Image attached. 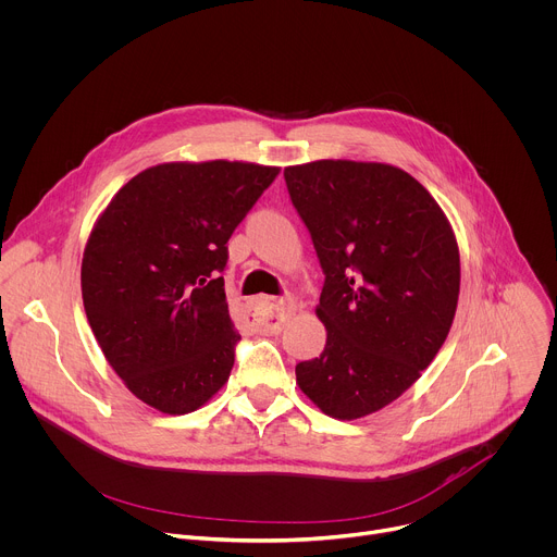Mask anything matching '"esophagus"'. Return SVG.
I'll return each mask as SVG.
<instances>
[{
	"mask_svg": "<svg viewBox=\"0 0 557 557\" xmlns=\"http://www.w3.org/2000/svg\"><path fill=\"white\" fill-rule=\"evenodd\" d=\"M295 310V301L286 297H258L249 306V317L256 327L277 332L284 319Z\"/></svg>",
	"mask_w": 557,
	"mask_h": 557,
	"instance_id": "1",
	"label": "esophagus"
}]
</instances>
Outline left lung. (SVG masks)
I'll return each instance as SVG.
<instances>
[{
  "label": "left lung",
  "mask_w": 557,
  "mask_h": 557,
  "mask_svg": "<svg viewBox=\"0 0 557 557\" xmlns=\"http://www.w3.org/2000/svg\"><path fill=\"white\" fill-rule=\"evenodd\" d=\"M325 284L319 358L299 362V388L327 414L354 421L401 397L443 347L460 295V251L436 199L382 162L286 166Z\"/></svg>",
  "instance_id": "obj_1"
}]
</instances>
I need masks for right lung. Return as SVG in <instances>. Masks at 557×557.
<instances>
[{
  "label": "right lung",
  "instance_id": "1",
  "mask_svg": "<svg viewBox=\"0 0 557 557\" xmlns=\"http://www.w3.org/2000/svg\"><path fill=\"white\" fill-rule=\"evenodd\" d=\"M277 166L166 162L132 177L82 258L90 330L125 386L164 414L201 408L230 377L227 240Z\"/></svg>",
  "mask_w": 557,
  "mask_h": 557
}]
</instances>
